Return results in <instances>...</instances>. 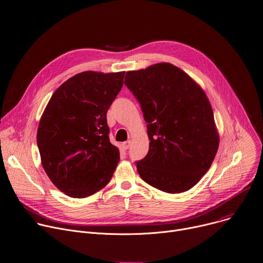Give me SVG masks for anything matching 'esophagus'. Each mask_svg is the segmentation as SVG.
Wrapping results in <instances>:
<instances>
[{"mask_svg": "<svg viewBox=\"0 0 263 263\" xmlns=\"http://www.w3.org/2000/svg\"><path fill=\"white\" fill-rule=\"evenodd\" d=\"M130 145H131V141H127V142H124L121 144V147L124 148L125 150H127L130 147Z\"/></svg>", "mask_w": 263, "mask_h": 263, "instance_id": "1", "label": "esophagus"}]
</instances>
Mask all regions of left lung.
<instances>
[{
    "label": "left lung",
    "mask_w": 263,
    "mask_h": 263,
    "mask_svg": "<svg viewBox=\"0 0 263 263\" xmlns=\"http://www.w3.org/2000/svg\"><path fill=\"white\" fill-rule=\"evenodd\" d=\"M125 84L141 104L150 141L147 155L135 162L139 176L168 194L189 190L211 167L219 147L205 93L170 63L127 72Z\"/></svg>",
    "instance_id": "1"
}]
</instances>
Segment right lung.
I'll return each instance as SVG.
<instances>
[{
  "instance_id": "add662e5",
  "label": "right lung",
  "mask_w": 263,
  "mask_h": 263,
  "mask_svg": "<svg viewBox=\"0 0 263 263\" xmlns=\"http://www.w3.org/2000/svg\"><path fill=\"white\" fill-rule=\"evenodd\" d=\"M125 72H83L62 83L41 117L37 144L42 166L59 190L85 198L106 186L119 162L110 142L107 112Z\"/></svg>"
}]
</instances>
